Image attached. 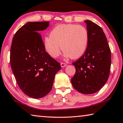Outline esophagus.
I'll list each match as a JSON object with an SVG mask.
<instances>
[{
	"instance_id": "obj_1",
	"label": "esophagus",
	"mask_w": 123,
	"mask_h": 123,
	"mask_svg": "<svg viewBox=\"0 0 123 123\" xmlns=\"http://www.w3.org/2000/svg\"><path fill=\"white\" fill-rule=\"evenodd\" d=\"M60 66H61L62 68H64V67H66V66H67V64L65 63H61V64H60Z\"/></svg>"
}]
</instances>
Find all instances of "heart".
<instances>
[{"instance_id":"1","label":"heart","mask_w":123,"mask_h":123,"mask_svg":"<svg viewBox=\"0 0 123 123\" xmlns=\"http://www.w3.org/2000/svg\"><path fill=\"white\" fill-rule=\"evenodd\" d=\"M88 42L89 33L85 27L68 24H60L54 27L50 35L44 37L43 45L45 51L51 57H58L62 47L64 57L77 59L85 52Z\"/></svg>"}]
</instances>
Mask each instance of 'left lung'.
Wrapping results in <instances>:
<instances>
[{
  "label": "left lung",
  "instance_id": "1",
  "mask_svg": "<svg viewBox=\"0 0 123 123\" xmlns=\"http://www.w3.org/2000/svg\"><path fill=\"white\" fill-rule=\"evenodd\" d=\"M84 22L89 33V42L85 53L72 63L76 73L71 83L77 91L89 94L100 90L109 78L111 51L102 28L90 20Z\"/></svg>",
  "mask_w": 123,
  "mask_h": 123
}]
</instances>
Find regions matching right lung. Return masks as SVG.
<instances>
[{"label":"right lung","instance_id":"add662e5","mask_svg":"<svg viewBox=\"0 0 123 123\" xmlns=\"http://www.w3.org/2000/svg\"><path fill=\"white\" fill-rule=\"evenodd\" d=\"M49 21L28 22L15 33L10 51L12 72L19 87L30 97L40 98L52 88L55 75L61 68L44 49L41 35Z\"/></svg>","mask_w":123,"mask_h":123}]
</instances>
